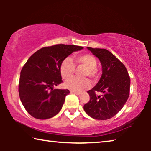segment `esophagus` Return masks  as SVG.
Returning a JSON list of instances; mask_svg holds the SVG:
<instances>
[{"label": "esophagus", "mask_w": 151, "mask_h": 151, "mask_svg": "<svg viewBox=\"0 0 151 151\" xmlns=\"http://www.w3.org/2000/svg\"><path fill=\"white\" fill-rule=\"evenodd\" d=\"M71 93H74V94H76V95H78V96H80V93H78V92H75V91H71Z\"/></svg>", "instance_id": "34e87169"}]
</instances>
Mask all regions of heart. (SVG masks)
Wrapping results in <instances>:
<instances>
[{"mask_svg":"<svg viewBox=\"0 0 151 151\" xmlns=\"http://www.w3.org/2000/svg\"><path fill=\"white\" fill-rule=\"evenodd\" d=\"M78 68H85L83 76L84 77L89 76L92 79H96L98 76L97 71V60L91 54H81L74 56L72 60L69 58H66L62 62L60 65V73L62 78L65 80H68L72 78L75 73L76 67ZM91 86V82L87 79H79V78H71L65 83V86L69 89L75 92H82L87 89Z\"/></svg>","mask_w":151,"mask_h":151,"instance_id":"1","label":"heart"}]
</instances>
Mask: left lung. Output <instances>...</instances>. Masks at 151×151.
I'll use <instances>...</instances> for the list:
<instances>
[{
    "mask_svg": "<svg viewBox=\"0 0 151 151\" xmlns=\"http://www.w3.org/2000/svg\"><path fill=\"white\" fill-rule=\"evenodd\" d=\"M87 49L99 59L102 73L96 85L87 91L90 100L84 104V110L93 119H110L122 109L129 98L130 77L125 66L107 49ZM97 92L103 95L96 96Z\"/></svg>",
    "mask_w": 151,
    "mask_h": 151,
    "instance_id": "1",
    "label": "left lung"
}]
</instances>
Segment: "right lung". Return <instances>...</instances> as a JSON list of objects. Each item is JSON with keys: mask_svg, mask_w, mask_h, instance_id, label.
Here are the masks:
<instances>
[{"mask_svg": "<svg viewBox=\"0 0 151 151\" xmlns=\"http://www.w3.org/2000/svg\"><path fill=\"white\" fill-rule=\"evenodd\" d=\"M82 49L56 45L39 49L28 59L20 72L18 92L22 105L32 117L46 119L60 112L70 93L68 89L53 88L63 82L60 65L70 54Z\"/></svg>", "mask_w": 151, "mask_h": 151, "instance_id": "1", "label": "right lung"}]
</instances>
